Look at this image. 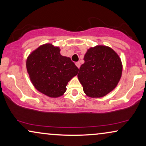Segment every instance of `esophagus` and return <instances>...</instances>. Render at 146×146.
I'll return each instance as SVG.
<instances>
[{"mask_svg":"<svg viewBox=\"0 0 146 146\" xmlns=\"http://www.w3.org/2000/svg\"><path fill=\"white\" fill-rule=\"evenodd\" d=\"M76 66L78 68H80V64L79 62H76Z\"/></svg>","mask_w":146,"mask_h":146,"instance_id":"34e87169","label":"esophagus"}]
</instances>
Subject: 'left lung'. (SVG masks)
Segmentation results:
<instances>
[{"label": "left lung", "instance_id": "8db88e82", "mask_svg": "<svg viewBox=\"0 0 146 146\" xmlns=\"http://www.w3.org/2000/svg\"><path fill=\"white\" fill-rule=\"evenodd\" d=\"M84 60L78 78L88 96L103 97L116 87L122 64L114 50L105 46H96L88 50Z\"/></svg>", "mask_w": 146, "mask_h": 146}]
</instances>
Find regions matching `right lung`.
Segmentation results:
<instances>
[{
    "mask_svg": "<svg viewBox=\"0 0 146 146\" xmlns=\"http://www.w3.org/2000/svg\"><path fill=\"white\" fill-rule=\"evenodd\" d=\"M58 47L46 44L33 51L27 60L31 80L41 93L51 98L61 96L78 68L70 58L63 56Z\"/></svg>",
    "mask_w": 146,
    "mask_h": 146,
    "instance_id": "add662e5",
    "label": "right lung"
}]
</instances>
